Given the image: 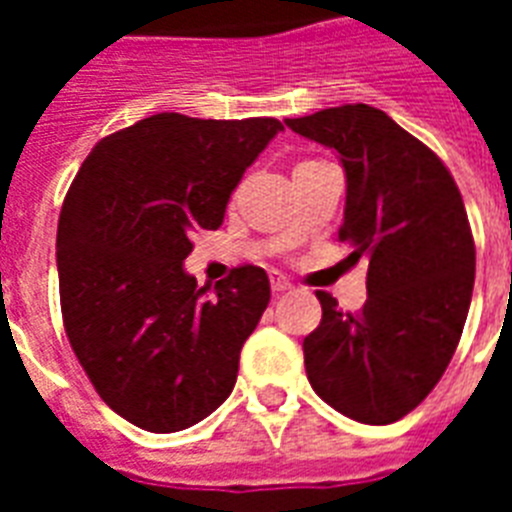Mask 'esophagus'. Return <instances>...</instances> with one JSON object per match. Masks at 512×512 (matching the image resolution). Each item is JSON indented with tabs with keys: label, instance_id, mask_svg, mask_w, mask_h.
I'll return each instance as SVG.
<instances>
[{
	"label": "esophagus",
	"instance_id": "34e87169",
	"mask_svg": "<svg viewBox=\"0 0 512 512\" xmlns=\"http://www.w3.org/2000/svg\"><path fill=\"white\" fill-rule=\"evenodd\" d=\"M271 289L276 292V295H284V292H289V289H292V284H289L287 279L276 276V279H271Z\"/></svg>",
	"mask_w": 512,
	"mask_h": 512
}]
</instances>
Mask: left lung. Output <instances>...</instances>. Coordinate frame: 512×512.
Wrapping results in <instances>:
<instances>
[{"label":"left lung","instance_id":"obj_1","mask_svg":"<svg viewBox=\"0 0 512 512\" xmlns=\"http://www.w3.org/2000/svg\"><path fill=\"white\" fill-rule=\"evenodd\" d=\"M335 148L345 170L340 241L366 263V303L342 313L316 292L321 324L303 340L311 388L366 425L409 414L452 361L468 319L476 244L460 188L425 143L364 103L284 122Z\"/></svg>","mask_w":512,"mask_h":512}]
</instances>
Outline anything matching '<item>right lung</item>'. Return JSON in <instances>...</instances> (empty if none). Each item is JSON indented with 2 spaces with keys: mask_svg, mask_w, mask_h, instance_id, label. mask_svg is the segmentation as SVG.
Listing matches in <instances>:
<instances>
[{
  "mask_svg": "<svg viewBox=\"0 0 512 512\" xmlns=\"http://www.w3.org/2000/svg\"><path fill=\"white\" fill-rule=\"evenodd\" d=\"M284 124L156 114L92 148L58 220L60 311L79 364L151 433L201 422L231 396L239 353L271 300L263 268L199 287L183 260L217 231L233 188Z\"/></svg>",
  "mask_w": 512,
  "mask_h": 512,
  "instance_id": "1",
  "label": "right lung"
}]
</instances>
